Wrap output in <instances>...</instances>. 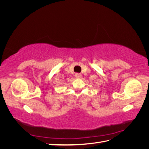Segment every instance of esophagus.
Wrapping results in <instances>:
<instances>
[{"instance_id": "esophagus-1", "label": "esophagus", "mask_w": 149, "mask_h": 149, "mask_svg": "<svg viewBox=\"0 0 149 149\" xmlns=\"http://www.w3.org/2000/svg\"><path fill=\"white\" fill-rule=\"evenodd\" d=\"M75 77L76 78H80L81 77V74L80 73H76L75 74Z\"/></svg>"}]
</instances>
